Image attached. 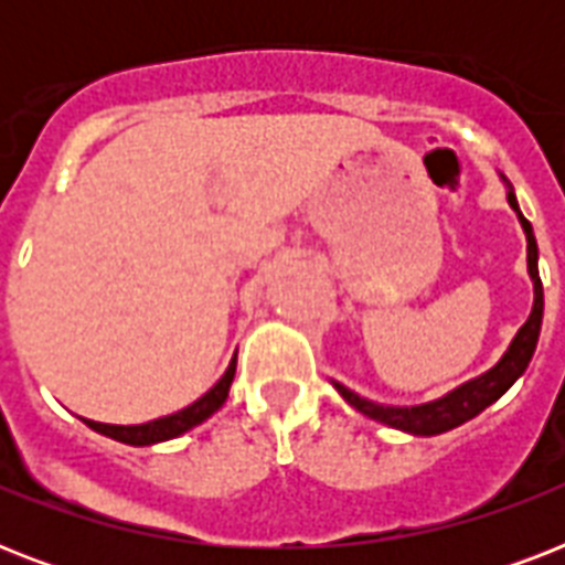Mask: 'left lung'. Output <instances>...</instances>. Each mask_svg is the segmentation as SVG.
I'll return each instance as SVG.
<instances>
[{"mask_svg":"<svg viewBox=\"0 0 565 565\" xmlns=\"http://www.w3.org/2000/svg\"><path fill=\"white\" fill-rule=\"evenodd\" d=\"M510 207L519 213V222H522V228H525L527 237V273H531V281H534V310H531V317L522 328H519V334L513 337V343L504 352L495 366L490 372H483L481 377H475L469 384L457 386L448 395L437 398V402L419 404V407H384V404L366 402L352 390H345L343 384H337V393L343 395L345 402L358 407L363 416H370L375 422H384L390 428L407 430V434H416V437H434V434H443V430H451L457 425H463V422L475 419L478 413L487 411L492 402H499L501 395L508 393L513 381H516L522 372L527 370V363L534 358L536 340H540V328H543V281H540V266H536V237L534 228H531V222L522 216L516 204V195L513 190L508 193Z\"/></svg>","mask_w":565,"mask_h":565,"instance_id":"obj_1","label":"left lung"}]
</instances>
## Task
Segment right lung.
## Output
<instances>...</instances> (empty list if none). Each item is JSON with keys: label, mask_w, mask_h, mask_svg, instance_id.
<instances>
[{"label": "right lung", "mask_w": 565, "mask_h": 565, "mask_svg": "<svg viewBox=\"0 0 565 565\" xmlns=\"http://www.w3.org/2000/svg\"><path fill=\"white\" fill-rule=\"evenodd\" d=\"M234 370H237V354H234V361L231 366L225 370V375L216 381V384L207 390V393L193 402L190 407L184 411L172 413V416H163V419H154V422H146V425H105V422H93V419H84L87 422V428L99 430L105 437L110 439H119V443H128V446H152V443H163V439H172V437H181L184 430L195 428V425H202L207 416L220 411L225 398H228V390H231V381H234Z\"/></svg>", "instance_id": "right-lung-1"}]
</instances>
